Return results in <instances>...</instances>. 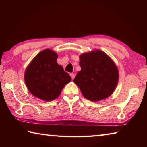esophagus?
<instances>
[{
  "mask_svg": "<svg viewBox=\"0 0 147 147\" xmlns=\"http://www.w3.org/2000/svg\"><path fill=\"white\" fill-rule=\"evenodd\" d=\"M70 76L71 77L72 80H73L74 78V76H75V74H74V73H70Z\"/></svg>",
  "mask_w": 147,
  "mask_h": 147,
  "instance_id": "1",
  "label": "esophagus"
}]
</instances>
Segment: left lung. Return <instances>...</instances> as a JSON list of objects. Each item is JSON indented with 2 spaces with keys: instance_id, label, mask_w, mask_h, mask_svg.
Listing matches in <instances>:
<instances>
[{
  "instance_id": "8db88e82",
  "label": "left lung",
  "mask_w": 147,
  "mask_h": 147,
  "mask_svg": "<svg viewBox=\"0 0 147 147\" xmlns=\"http://www.w3.org/2000/svg\"><path fill=\"white\" fill-rule=\"evenodd\" d=\"M78 72L73 80L84 97L98 101L110 96L115 90L119 73L115 63L100 51L85 53L80 56Z\"/></svg>"
}]
</instances>
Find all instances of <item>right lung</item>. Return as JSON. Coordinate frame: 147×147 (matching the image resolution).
<instances>
[{
	"label": "right lung",
	"mask_w": 147,
	"mask_h": 147,
	"mask_svg": "<svg viewBox=\"0 0 147 147\" xmlns=\"http://www.w3.org/2000/svg\"><path fill=\"white\" fill-rule=\"evenodd\" d=\"M57 54L50 49L39 53L27 67L24 74L29 91L42 100L51 101L60 94L71 76L56 62Z\"/></svg>",
	"instance_id": "add662e5"
}]
</instances>
